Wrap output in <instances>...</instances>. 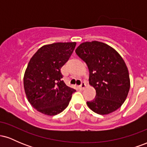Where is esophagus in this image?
Listing matches in <instances>:
<instances>
[{
    "label": "esophagus",
    "instance_id": "1",
    "mask_svg": "<svg viewBox=\"0 0 147 147\" xmlns=\"http://www.w3.org/2000/svg\"><path fill=\"white\" fill-rule=\"evenodd\" d=\"M86 87V85L85 82H82V84H81V85L79 86V88H80V89H82V90H83V89L85 88Z\"/></svg>",
    "mask_w": 147,
    "mask_h": 147
}]
</instances>
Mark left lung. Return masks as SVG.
I'll list each match as a JSON object with an SVG mask.
<instances>
[{
  "label": "left lung",
  "instance_id": "1",
  "mask_svg": "<svg viewBox=\"0 0 147 147\" xmlns=\"http://www.w3.org/2000/svg\"><path fill=\"white\" fill-rule=\"evenodd\" d=\"M75 52L86 63L89 83L96 90L95 99L87 102L88 106L100 115L117 110L130 89L129 71L122 57L109 45L96 41L82 43Z\"/></svg>",
  "mask_w": 147,
  "mask_h": 147
}]
</instances>
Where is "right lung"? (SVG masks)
Here are the masks:
<instances>
[{
  "label": "right lung",
  "mask_w": 147,
  "mask_h": 147,
  "mask_svg": "<svg viewBox=\"0 0 147 147\" xmlns=\"http://www.w3.org/2000/svg\"><path fill=\"white\" fill-rule=\"evenodd\" d=\"M75 46V42L43 45L30 60L23 78L25 95L41 113L51 116L61 113L76 91L65 85L61 72Z\"/></svg>",
  "instance_id": "add662e5"
}]
</instances>
